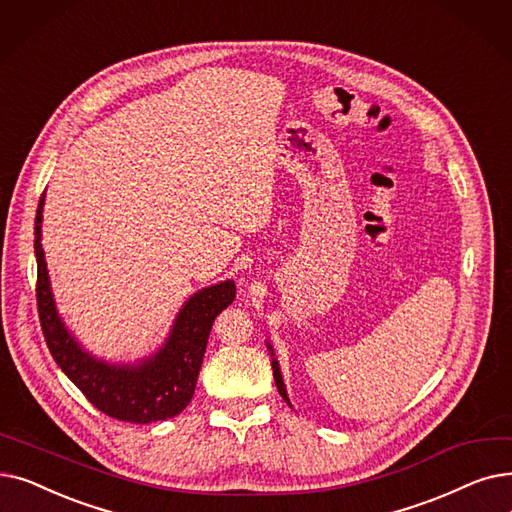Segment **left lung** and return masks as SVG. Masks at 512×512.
Here are the masks:
<instances>
[{
  "mask_svg": "<svg viewBox=\"0 0 512 512\" xmlns=\"http://www.w3.org/2000/svg\"><path fill=\"white\" fill-rule=\"evenodd\" d=\"M268 345V349H270V353H272V368H274V381H276V387H278V393L282 395V399L284 402L291 406V399H288V395H286V387H284V381H282V374H280V366H278V360L274 358V349H272V345L270 343H265Z\"/></svg>",
  "mask_w": 512,
  "mask_h": 512,
  "instance_id": "1",
  "label": "left lung"
}]
</instances>
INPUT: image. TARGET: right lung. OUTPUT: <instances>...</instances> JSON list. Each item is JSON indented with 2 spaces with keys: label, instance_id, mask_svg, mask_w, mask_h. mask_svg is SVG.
<instances>
[{
  "label": "right lung",
  "instance_id": "obj_1",
  "mask_svg": "<svg viewBox=\"0 0 512 512\" xmlns=\"http://www.w3.org/2000/svg\"><path fill=\"white\" fill-rule=\"evenodd\" d=\"M43 203L46 192L39 198L35 215L37 309L52 358L79 391L110 418L148 425L177 416L194 395L211 326L236 297L234 280H224L194 293L177 314L163 347L150 358L138 364L98 360L79 345L58 316L48 263L41 249Z\"/></svg>",
  "mask_w": 512,
  "mask_h": 512
}]
</instances>
